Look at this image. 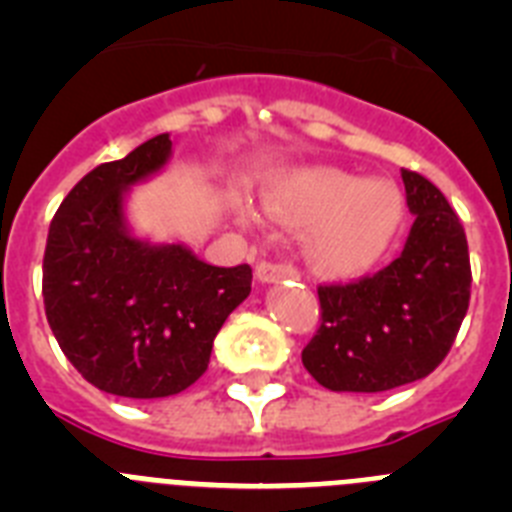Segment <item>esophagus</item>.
I'll return each mask as SVG.
<instances>
[{"mask_svg": "<svg viewBox=\"0 0 512 512\" xmlns=\"http://www.w3.org/2000/svg\"><path fill=\"white\" fill-rule=\"evenodd\" d=\"M297 269H292L289 264H279V261H261L256 266V279L261 284H277L284 282V279H295Z\"/></svg>", "mask_w": 512, "mask_h": 512, "instance_id": "34e87169", "label": "esophagus"}]
</instances>
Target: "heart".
I'll use <instances>...</instances> for the list:
<instances>
[{"label":"heart","instance_id":"1","mask_svg":"<svg viewBox=\"0 0 512 512\" xmlns=\"http://www.w3.org/2000/svg\"><path fill=\"white\" fill-rule=\"evenodd\" d=\"M266 210L282 223L318 225L307 246L312 264L330 277H354L372 269L392 246L405 202L392 182L310 169L271 189Z\"/></svg>","mask_w":512,"mask_h":512}]
</instances>
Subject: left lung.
Listing matches in <instances>:
<instances>
[{
    "instance_id": "left-lung-1",
    "label": "left lung",
    "mask_w": 512,
    "mask_h": 512,
    "mask_svg": "<svg viewBox=\"0 0 512 512\" xmlns=\"http://www.w3.org/2000/svg\"><path fill=\"white\" fill-rule=\"evenodd\" d=\"M415 215L402 253L374 277L320 287L323 323L302 364L333 392H387L446 359L467 315V235L441 189L402 169Z\"/></svg>"
}]
</instances>
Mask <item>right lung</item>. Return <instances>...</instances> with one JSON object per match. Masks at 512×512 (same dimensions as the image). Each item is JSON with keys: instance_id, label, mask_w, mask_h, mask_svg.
I'll use <instances>...</instances> for the list:
<instances>
[{"instance_id": "obj_1", "label": "right lung", "mask_w": 512, "mask_h": 512, "mask_svg": "<svg viewBox=\"0 0 512 512\" xmlns=\"http://www.w3.org/2000/svg\"><path fill=\"white\" fill-rule=\"evenodd\" d=\"M169 133L89 171L58 207L43 256L45 318L76 372L130 400L179 395L205 374L251 266H210L184 243L133 233L125 202L164 171Z\"/></svg>"}]
</instances>
